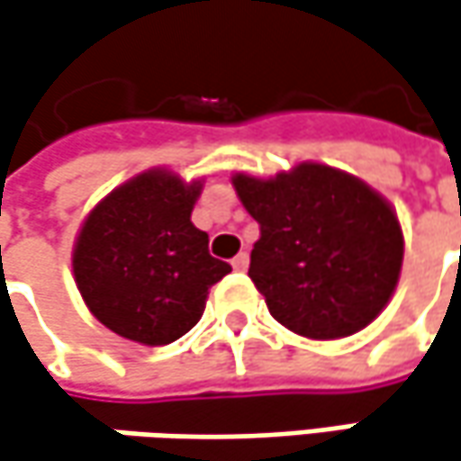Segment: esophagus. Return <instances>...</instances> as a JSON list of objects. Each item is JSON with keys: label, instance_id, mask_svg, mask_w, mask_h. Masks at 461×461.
I'll use <instances>...</instances> for the list:
<instances>
[{"label": "esophagus", "instance_id": "esophagus-1", "mask_svg": "<svg viewBox=\"0 0 461 461\" xmlns=\"http://www.w3.org/2000/svg\"><path fill=\"white\" fill-rule=\"evenodd\" d=\"M248 263H250V256H248V253H237L234 260H231L234 271H245V268H248Z\"/></svg>", "mask_w": 461, "mask_h": 461}]
</instances>
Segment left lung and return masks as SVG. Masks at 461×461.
<instances>
[{
  "label": "left lung",
  "mask_w": 461,
  "mask_h": 461,
  "mask_svg": "<svg viewBox=\"0 0 461 461\" xmlns=\"http://www.w3.org/2000/svg\"><path fill=\"white\" fill-rule=\"evenodd\" d=\"M231 185L260 224L248 274L282 326L326 341L381 315L404 258L396 211L381 193L315 161L268 179L240 172Z\"/></svg>",
  "instance_id": "8db88e82"
}]
</instances>
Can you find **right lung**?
I'll return each mask as SVG.
<instances>
[{"instance_id":"right-lung-1","label":"right lung","mask_w":461,"mask_h":461,"mask_svg":"<svg viewBox=\"0 0 461 461\" xmlns=\"http://www.w3.org/2000/svg\"><path fill=\"white\" fill-rule=\"evenodd\" d=\"M201 190L203 179L185 182L158 167L114 187L86 216L72 248L75 285L117 337L146 347L185 337L208 289L231 271L190 221Z\"/></svg>"}]
</instances>
